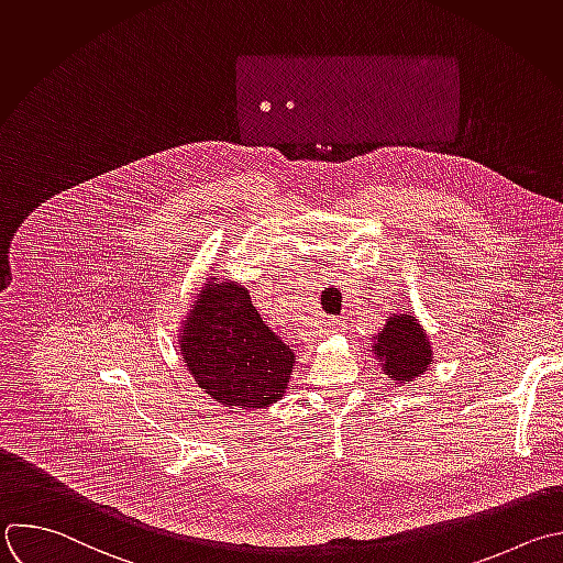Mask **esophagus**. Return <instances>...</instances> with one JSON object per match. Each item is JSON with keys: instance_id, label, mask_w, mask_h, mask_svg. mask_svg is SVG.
Instances as JSON below:
<instances>
[{"instance_id": "obj_1", "label": "esophagus", "mask_w": 563, "mask_h": 563, "mask_svg": "<svg viewBox=\"0 0 563 563\" xmlns=\"http://www.w3.org/2000/svg\"><path fill=\"white\" fill-rule=\"evenodd\" d=\"M324 331H327V333H340V331H344V320L331 318V320L324 324Z\"/></svg>"}]
</instances>
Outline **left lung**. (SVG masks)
I'll return each mask as SVG.
<instances>
[{
  "label": "left lung",
  "instance_id": "left-lung-1",
  "mask_svg": "<svg viewBox=\"0 0 563 563\" xmlns=\"http://www.w3.org/2000/svg\"><path fill=\"white\" fill-rule=\"evenodd\" d=\"M371 351L376 364L396 385H411L413 378L424 376L433 362L427 331L413 313H394L380 333L373 335Z\"/></svg>",
  "mask_w": 563,
  "mask_h": 563
}]
</instances>
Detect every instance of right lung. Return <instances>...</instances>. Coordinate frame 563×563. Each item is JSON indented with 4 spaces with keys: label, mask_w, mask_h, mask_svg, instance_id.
Returning <instances> with one entry per match:
<instances>
[{
    "label": "right lung",
    "mask_w": 563,
    "mask_h": 563,
    "mask_svg": "<svg viewBox=\"0 0 563 563\" xmlns=\"http://www.w3.org/2000/svg\"><path fill=\"white\" fill-rule=\"evenodd\" d=\"M178 338L187 371L214 402L252 411L285 396L296 355L243 285L210 276Z\"/></svg>",
    "instance_id": "add662e5"
}]
</instances>
